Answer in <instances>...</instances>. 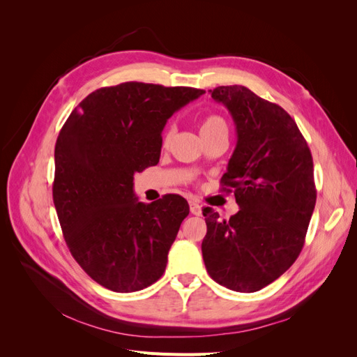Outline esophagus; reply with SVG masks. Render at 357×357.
Wrapping results in <instances>:
<instances>
[{"mask_svg": "<svg viewBox=\"0 0 357 357\" xmlns=\"http://www.w3.org/2000/svg\"><path fill=\"white\" fill-rule=\"evenodd\" d=\"M189 205H190V213H192V214L199 215V214L202 213V210H201V205H199L197 201H190V202H189Z\"/></svg>", "mask_w": 357, "mask_h": 357, "instance_id": "1", "label": "esophagus"}]
</instances>
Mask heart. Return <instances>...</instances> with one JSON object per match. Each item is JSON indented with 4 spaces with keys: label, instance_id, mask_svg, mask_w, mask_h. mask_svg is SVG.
<instances>
[{
    "label": "heart",
    "instance_id": "b5f03b06",
    "mask_svg": "<svg viewBox=\"0 0 357 357\" xmlns=\"http://www.w3.org/2000/svg\"><path fill=\"white\" fill-rule=\"evenodd\" d=\"M199 132L204 137H208L218 132H228V125H226L225 119L219 114H207L202 117V121L199 123ZM172 134H174V129L168 128L165 134H164V146H168L171 142Z\"/></svg>",
    "mask_w": 357,
    "mask_h": 357
}]
</instances>
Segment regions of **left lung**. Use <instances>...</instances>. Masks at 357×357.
<instances>
[{
  "label": "left lung",
  "instance_id": "obj_1",
  "mask_svg": "<svg viewBox=\"0 0 357 357\" xmlns=\"http://www.w3.org/2000/svg\"><path fill=\"white\" fill-rule=\"evenodd\" d=\"M213 100L229 110L236 147L220 183L240 211L222 220L205 207L202 257L215 283L257 291L284 274L305 243L316 185L312 156L296 122L282 107L244 86H219Z\"/></svg>",
  "mask_w": 357,
  "mask_h": 357
}]
</instances>
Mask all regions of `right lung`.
I'll return each mask as SVG.
<instances>
[{
    "instance_id": "1",
    "label": "right lung",
    "mask_w": 357,
    "mask_h": 357,
    "mask_svg": "<svg viewBox=\"0 0 357 357\" xmlns=\"http://www.w3.org/2000/svg\"><path fill=\"white\" fill-rule=\"evenodd\" d=\"M205 91L126 82L75 107L55 146L53 204L83 271L113 291L142 290L165 273L188 201L169 193L138 202L134 174L159 162L168 119Z\"/></svg>"
}]
</instances>
